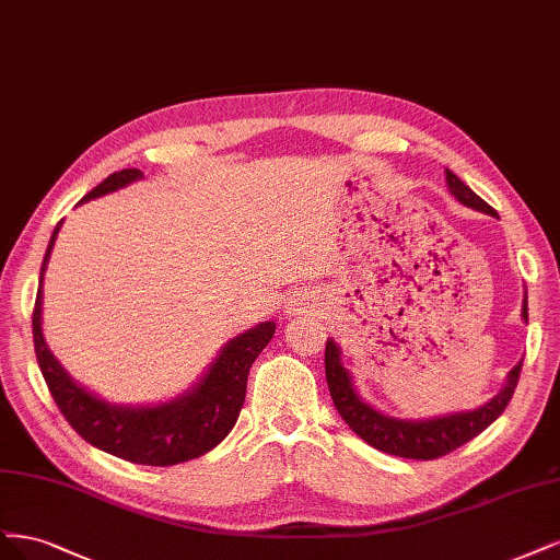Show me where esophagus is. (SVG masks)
Wrapping results in <instances>:
<instances>
[{"instance_id": "obj_1", "label": "esophagus", "mask_w": 560, "mask_h": 560, "mask_svg": "<svg viewBox=\"0 0 560 560\" xmlns=\"http://www.w3.org/2000/svg\"><path fill=\"white\" fill-rule=\"evenodd\" d=\"M291 312H298V306H295V304H291Z\"/></svg>"}]
</instances>
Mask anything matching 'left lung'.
Listing matches in <instances>:
<instances>
[{
  "label": "left lung",
  "mask_w": 560,
  "mask_h": 560,
  "mask_svg": "<svg viewBox=\"0 0 560 560\" xmlns=\"http://www.w3.org/2000/svg\"><path fill=\"white\" fill-rule=\"evenodd\" d=\"M446 186L460 205L495 215L493 207L486 205L470 186H465L460 178L448 170H446ZM521 316L528 323V298H523ZM521 363L512 368V372L508 374V382H504L502 390L495 395V398L481 405L479 409L448 413V417L425 419V421H402V419L386 417V413L376 411L374 407L360 400V395L353 388L349 370L341 365L339 347L332 339H328L326 345V378H328V388L339 417L347 421V425L360 440H365L374 448L384 451V454H393L400 458H417V460H432V458L446 456L451 451L463 446L465 442L475 440L479 432L489 428L512 400L514 388L518 384Z\"/></svg>",
  "instance_id": "8db88e82"
}]
</instances>
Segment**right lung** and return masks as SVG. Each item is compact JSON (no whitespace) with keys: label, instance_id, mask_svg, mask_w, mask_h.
Listing matches in <instances>:
<instances>
[{"label":"right lung","instance_id":"add662e5","mask_svg":"<svg viewBox=\"0 0 560 560\" xmlns=\"http://www.w3.org/2000/svg\"><path fill=\"white\" fill-rule=\"evenodd\" d=\"M143 174L139 170H120L90 190L81 202L95 200L106 192L125 188L139 182ZM79 202V205H81ZM62 221L50 234L46 256L42 262L37 302L32 312V337L34 353H37L39 370L46 378V386L56 400L67 423L93 446L106 451L137 465L167 467L192 458L205 456L215 444H221L228 432L237 423L246 398L248 370L260 351L275 337L277 326L265 320L234 339H230L213 360L209 372L195 384L186 395L153 405V407H125L109 405L97 395L81 388L46 347L42 332V300H44V272L52 244L60 232Z\"/></svg>","mask_w":560,"mask_h":560}]
</instances>
